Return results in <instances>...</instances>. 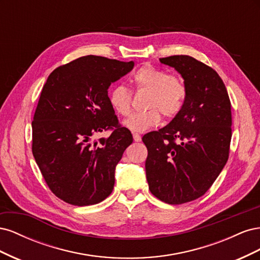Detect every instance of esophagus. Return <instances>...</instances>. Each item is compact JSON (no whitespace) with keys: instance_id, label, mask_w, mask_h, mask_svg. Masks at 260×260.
Returning <instances> with one entry per match:
<instances>
[{"instance_id":"esophagus-1","label":"esophagus","mask_w":260,"mask_h":260,"mask_svg":"<svg viewBox=\"0 0 260 260\" xmlns=\"http://www.w3.org/2000/svg\"><path fill=\"white\" fill-rule=\"evenodd\" d=\"M141 136L140 135H138V133H133V140H135V142H140L141 141Z\"/></svg>"}]
</instances>
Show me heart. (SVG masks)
I'll return each mask as SVG.
<instances>
[{
	"mask_svg": "<svg viewBox=\"0 0 260 260\" xmlns=\"http://www.w3.org/2000/svg\"><path fill=\"white\" fill-rule=\"evenodd\" d=\"M131 81L137 91H146L148 94L144 107L147 111L132 115L123 124L133 132H143L161 119L175 118L184 106L187 96L185 83L166 70L143 65L132 75ZM108 101L114 111L121 116H128L132 109V93L124 85H114L108 94Z\"/></svg>",
	"mask_w": 260,
	"mask_h": 260,
	"instance_id": "heart-1",
	"label": "heart"
}]
</instances>
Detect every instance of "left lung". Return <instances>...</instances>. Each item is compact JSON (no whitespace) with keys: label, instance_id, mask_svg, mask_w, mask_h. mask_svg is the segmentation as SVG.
<instances>
[{"label":"left lung","instance_id":"8db88e82","mask_svg":"<svg viewBox=\"0 0 260 260\" xmlns=\"http://www.w3.org/2000/svg\"><path fill=\"white\" fill-rule=\"evenodd\" d=\"M159 60L183 77L187 96L169 124L142 138L146 179L157 199L179 205L205 194L228 161L231 102L222 79L208 65L187 55Z\"/></svg>","mask_w":260,"mask_h":260}]
</instances>
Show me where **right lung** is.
Wrapping results in <instances>:
<instances>
[{
    "mask_svg": "<svg viewBox=\"0 0 260 260\" xmlns=\"http://www.w3.org/2000/svg\"><path fill=\"white\" fill-rule=\"evenodd\" d=\"M133 61L88 55L54 69L43 85L32 120V154L50 190L75 206L101 203L113 192L115 169L131 132L109 104L112 82ZM111 131L108 139L92 141Z\"/></svg>",
    "mask_w": 260,
    "mask_h": 260,
    "instance_id": "obj_1",
    "label": "right lung"
}]
</instances>
